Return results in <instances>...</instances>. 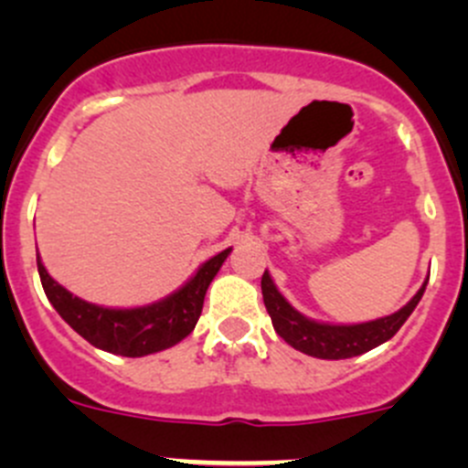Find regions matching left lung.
Masks as SVG:
<instances>
[{
	"label": "left lung",
	"mask_w": 468,
	"mask_h": 468,
	"mask_svg": "<svg viewBox=\"0 0 468 468\" xmlns=\"http://www.w3.org/2000/svg\"><path fill=\"white\" fill-rule=\"evenodd\" d=\"M262 299L264 308H267L269 317H271L273 330L285 339L290 346L296 351L305 353V356L322 357V360H346V357L362 356V353L371 351V348L380 346L387 339L394 337L399 328L408 322L412 310L421 301L423 292H426L428 281L423 282L421 290L410 299L408 305L399 310V313L389 314V317L374 319V322L365 324H351V325H337V324H322L314 319L303 317L299 310L292 308L287 303L285 296L278 292L273 285L269 271L262 273Z\"/></svg>",
	"instance_id": "1"
}]
</instances>
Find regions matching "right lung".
I'll list each match as a JSON object with an SVG mask.
<instances>
[{
    "mask_svg": "<svg viewBox=\"0 0 468 468\" xmlns=\"http://www.w3.org/2000/svg\"><path fill=\"white\" fill-rule=\"evenodd\" d=\"M229 253L230 249H226L201 264L199 271L167 299L143 305V308L126 310L103 308V305L79 299L47 273L37 253L36 258L47 299L54 305L56 313L83 339H88L92 346L101 348V351L115 353V356L143 357L174 346L195 330L201 310H204L207 285L217 276Z\"/></svg>",
    "mask_w": 468,
    "mask_h": 468,
    "instance_id": "add662e5",
    "label": "right lung"
}]
</instances>
